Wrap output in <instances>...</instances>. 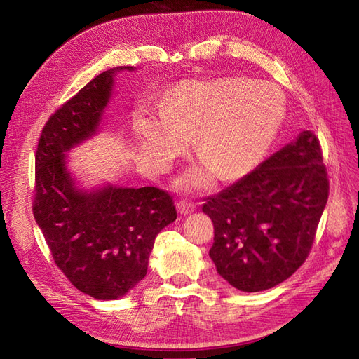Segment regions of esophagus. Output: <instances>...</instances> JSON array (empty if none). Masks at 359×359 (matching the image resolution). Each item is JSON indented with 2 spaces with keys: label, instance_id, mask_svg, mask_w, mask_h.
Instances as JSON below:
<instances>
[{
  "label": "esophagus",
  "instance_id": "1",
  "mask_svg": "<svg viewBox=\"0 0 359 359\" xmlns=\"http://www.w3.org/2000/svg\"><path fill=\"white\" fill-rule=\"evenodd\" d=\"M177 210L181 215H186V214H191L194 210H196V206L189 201H181L177 203Z\"/></svg>",
  "mask_w": 359,
  "mask_h": 359
}]
</instances>
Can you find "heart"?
<instances>
[{"label":"heart","instance_id":"b5f03b06","mask_svg":"<svg viewBox=\"0 0 359 359\" xmlns=\"http://www.w3.org/2000/svg\"><path fill=\"white\" fill-rule=\"evenodd\" d=\"M161 111L137 118L140 144L158 169H166L189 148V137H196L205 168L190 170L182 182L201 189L210 172L232 182L264 161L283 126L286 102L277 86L250 79L189 81L170 93Z\"/></svg>","mask_w":359,"mask_h":359}]
</instances>
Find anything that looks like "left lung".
I'll return each instance as SVG.
<instances>
[{
	"mask_svg": "<svg viewBox=\"0 0 359 359\" xmlns=\"http://www.w3.org/2000/svg\"><path fill=\"white\" fill-rule=\"evenodd\" d=\"M330 184L319 139L295 140L215 196L202 211L214 223L210 257L217 273L243 292L280 285L309 256Z\"/></svg>",
	"mask_w": 359,
	"mask_h": 359,
	"instance_id": "obj_1",
	"label": "left lung"
}]
</instances>
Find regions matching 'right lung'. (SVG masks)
Instances as JSON below:
<instances>
[{
  "label": "right lung",
  "mask_w": 359,
  "mask_h": 359,
  "mask_svg": "<svg viewBox=\"0 0 359 359\" xmlns=\"http://www.w3.org/2000/svg\"><path fill=\"white\" fill-rule=\"evenodd\" d=\"M121 66L86 83L53 114L36 153L32 212L57 266L85 295L124 297L147 276L154 240L177 220L172 198L156 187L111 182L85 189L67 166L69 153L99 133Z\"/></svg>",
  "instance_id": "right-lung-1"
}]
</instances>
